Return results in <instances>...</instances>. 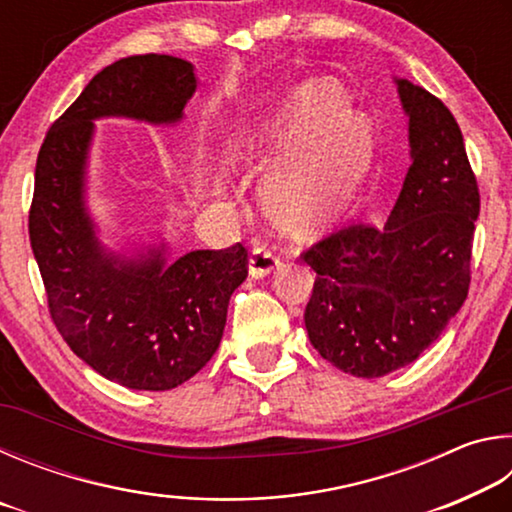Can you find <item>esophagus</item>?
<instances>
[{
  "instance_id": "esophagus-1",
  "label": "esophagus",
  "mask_w": 512,
  "mask_h": 512,
  "mask_svg": "<svg viewBox=\"0 0 512 512\" xmlns=\"http://www.w3.org/2000/svg\"><path fill=\"white\" fill-rule=\"evenodd\" d=\"M280 266V257H277L273 250H268L264 246H257L250 250V257H248V271L253 277H264L275 268Z\"/></svg>"
}]
</instances>
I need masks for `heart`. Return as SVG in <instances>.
<instances>
[{"instance_id": "obj_1", "label": "heart", "mask_w": 512, "mask_h": 512, "mask_svg": "<svg viewBox=\"0 0 512 512\" xmlns=\"http://www.w3.org/2000/svg\"><path fill=\"white\" fill-rule=\"evenodd\" d=\"M259 140L284 153L262 183L266 212L284 232L314 235L343 212L370 164V135L343 92L309 81L259 119Z\"/></svg>"}]
</instances>
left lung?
<instances>
[{
	"label": "left lung",
	"mask_w": 512,
	"mask_h": 512,
	"mask_svg": "<svg viewBox=\"0 0 512 512\" xmlns=\"http://www.w3.org/2000/svg\"><path fill=\"white\" fill-rule=\"evenodd\" d=\"M409 115L411 167L384 225L354 223L300 257L316 271L305 309L309 341L354 377L409 366L467 298L481 196L449 108L397 79Z\"/></svg>",
	"instance_id": "8db88e82"
}]
</instances>
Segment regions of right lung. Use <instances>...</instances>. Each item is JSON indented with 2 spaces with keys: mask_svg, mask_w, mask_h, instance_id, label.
Wrapping results in <instances>:
<instances>
[{
  "mask_svg": "<svg viewBox=\"0 0 512 512\" xmlns=\"http://www.w3.org/2000/svg\"><path fill=\"white\" fill-rule=\"evenodd\" d=\"M196 90L192 63L128 56L103 67L49 128L36 162L29 239L60 336L92 370L135 391H169L212 359L248 250L108 253L85 207V160L99 117L176 124Z\"/></svg>",
  "mask_w": 512,
  "mask_h": 512,
  "instance_id": "obj_1",
  "label": "right lung"
}]
</instances>
